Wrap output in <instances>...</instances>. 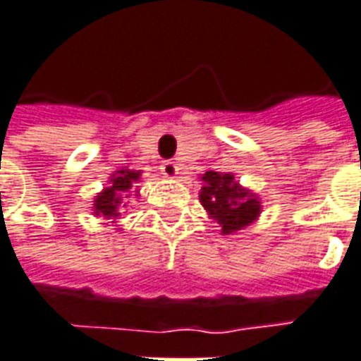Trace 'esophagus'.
Wrapping results in <instances>:
<instances>
[{"mask_svg": "<svg viewBox=\"0 0 361 361\" xmlns=\"http://www.w3.org/2000/svg\"><path fill=\"white\" fill-rule=\"evenodd\" d=\"M160 172H162V176H164V178H170V180H173V178H178V173H180V166H178L176 162H172V160H166V162H162Z\"/></svg>", "mask_w": 361, "mask_h": 361, "instance_id": "34e87169", "label": "esophagus"}]
</instances>
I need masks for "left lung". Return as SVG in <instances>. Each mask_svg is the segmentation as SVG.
I'll use <instances>...</instances> for the list:
<instances>
[{"label": "left lung", "instance_id": "obj_1", "mask_svg": "<svg viewBox=\"0 0 361 361\" xmlns=\"http://www.w3.org/2000/svg\"><path fill=\"white\" fill-rule=\"evenodd\" d=\"M202 188L199 201L210 220L220 224L221 235H233L248 228L262 214L260 197L243 188L233 173L204 172L199 176Z\"/></svg>", "mask_w": 361, "mask_h": 361}]
</instances>
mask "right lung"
<instances>
[{"mask_svg":"<svg viewBox=\"0 0 361 361\" xmlns=\"http://www.w3.org/2000/svg\"><path fill=\"white\" fill-rule=\"evenodd\" d=\"M140 181L141 170H130V168L124 166L116 170L114 173H111L109 185L101 189L95 195V199H93V216H101L105 220H111L109 224H113L114 228H116V221H118L120 216V207H122L124 199L130 197L132 193L135 197H140L137 189L135 192L131 191L132 188H137L135 183H140Z\"/></svg>","mask_w":361,"mask_h":361,"instance_id":"1","label":"right lung"}]
</instances>
